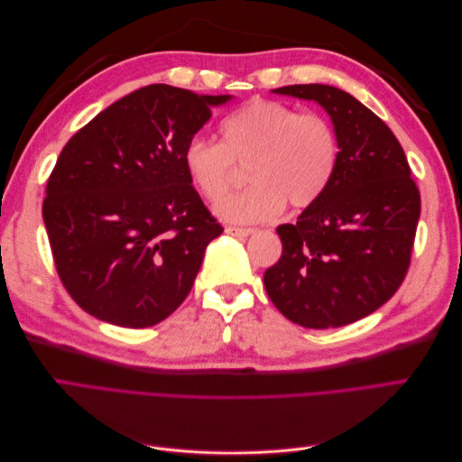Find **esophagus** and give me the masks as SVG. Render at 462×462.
Listing matches in <instances>:
<instances>
[{
    "label": "esophagus",
    "mask_w": 462,
    "mask_h": 462,
    "mask_svg": "<svg viewBox=\"0 0 462 462\" xmlns=\"http://www.w3.org/2000/svg\"><path fill=\"white\" fill-rule=\"evenodd\" d=\"M226 233H227V235L236 236V239H245V236L253 235V233H254V229H250V227H233V226H227V227H226Z\"/></svg>",
    "instance_id": "1"
}]
</instances>
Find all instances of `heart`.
<instances>
[{"label":"heart","instance_id":"obj_1","mask_svg":"<svg viewBox=\"0 0 462 462\" xmlns=\"http://www.w3.org/2000/svg\"><path fill=\"white\" fill-rule=\"evenodd\" d=\"M221 141L194 136L183 148V170L204 199L217 200L229 189L235 163L246 167L245 190L216 204L229 223L277 217L289 202L304 209L316 204L339 163V138L328 117L273 100L248 102L219 125Z\"/></svg>","mask_w":462,"mask_h":462}]
</instances>
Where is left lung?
<instances>
[{"instance_id": "1", "label": "left lung", "mask_w": 462, "mask_h": 462, "mask_svg": "<svg viewBox=\"0 0 462 462\" xmlns=\"http://www.w3.org/2000/svg\"><path fill=\"white\" fill-rule=\"evenodd\" d=\"M328 111L339 138L331 185L297 223L277 227L282 258L263 273L275 309L302 328H341L380 309L401 287L420 192L387 125L355 96L328 85L275 88Z\"/></svg>"}]
</instances>
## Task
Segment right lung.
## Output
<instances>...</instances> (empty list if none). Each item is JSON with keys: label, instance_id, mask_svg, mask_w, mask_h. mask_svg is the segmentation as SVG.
Instances as JSON below:
<instances>
[{"label": "right lung", "instance_id": "obj_1", "mask_svg": "<svg viewBox=\"0 0 462 462\" xmlns=\"http://www.w3.org/2000/svg\"><path fill=\"white\" fill-rule=\"evenodd\" d=\"M229 94L150 85L121 97L61 150L42 206L55 270L90 316L160 324L187 299L223 233L183 170V148Z\"/></svg>", "mask_w": 462, "mask_h": 462}]
</instances>
